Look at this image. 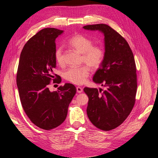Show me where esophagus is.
<instances>
[{
  "label": "esophagus",
  "instance_id": "34e87169",
  "mask_svg": "<svg viewBox=\"0 0 158 158\" xmlns=\"http://www.w3.org/2000/svg\"><path fill=\"white\" fill-rule=\"evenodd\" d=\"M76 91H77V92L78 94H80L83 92V89L80 86H78V87H76Z\"/></svg>",
  "mask_w": 158,
  "mask_h": 158
}]
</instances>
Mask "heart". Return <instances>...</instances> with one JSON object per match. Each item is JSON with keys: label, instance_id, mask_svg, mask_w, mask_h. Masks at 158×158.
<instances>
[{"label": "heart", "instance_id": "1", "mask_svg": "<svg viewBox=\"0 0 158 158\" xmlns=\"http://www.w3.org/2000/svg\"><path fill=\"white\" fill-rule=\"evenodd\" d=\"M69 45L73 49L82 54V62L87 64L80 67H71L66 70L63 77L69 82L75 84H83L86 82L89 75L90 67L96 69L100 66L104 58V51L102 47L93 45V42L89 38L81 34H76L68 41ZM56 63L63 65L64 63L63 49L58 47L55 51Z\"/></svg>", "mask_w": 158, "mask_h": 158}]
</instances>
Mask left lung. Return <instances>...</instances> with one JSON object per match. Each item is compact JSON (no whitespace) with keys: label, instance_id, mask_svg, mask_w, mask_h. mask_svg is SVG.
<instances>
[{"label":"left lung","instance_id":"8db88e82","mask_svg":"<svg viewBox=\"0 0 158 158\" xmlns=\"http://www.w3.org/2000/svg\"><path fill=\"white\" fill-rule=\"evenodd\" d=\"M84 30L104 35L105 55L93 80L106 89L84 88L89 101L87 114L93 125L108 131L121 125L131 112L137 89L135 58L127 41L110 26L88 25Z\"/></svg>","mask_w":158,"mask_h":158}]
</instances>
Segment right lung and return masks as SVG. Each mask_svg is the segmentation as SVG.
I'll use <instances>...</instances> for the list:
<instances>
[{"mask_svg":"<svg viewBox=\"0 0 158 158\" xmlns=\"http://www.w3.org/2000/svg\"><path fill=\"white\" fill-rule=\"evenodd\" d=\"M63 32L55 28L40 30L25 44L19 60L16 84L22 107L30 121L45 130L55 128L64 121L76 92L74 85L69 83L55 92L49 89L51 80L61 82L53 69L55 41Z\"/></svg>","mask_w":158,"mask_h":158,"instance_id":"1","label":"right lung"}]
</instances>
